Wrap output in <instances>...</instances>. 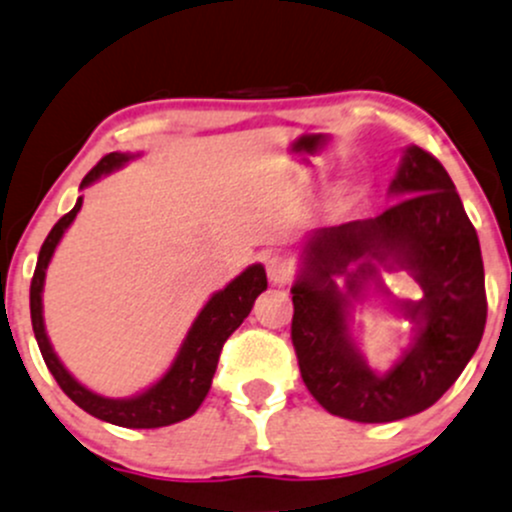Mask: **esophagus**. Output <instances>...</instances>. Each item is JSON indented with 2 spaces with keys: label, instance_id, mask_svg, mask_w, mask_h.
Instances as JSON below:
<instances>
[{
  "label": "esophagus",
  "instance_id": "34e87169",
  "mask_svg": "<svg viewBox=\"0 0 512 512\" xmlns=\"http://www.w3.org/2000/svg\"><path fill=\"white\" fill-rule=\"evenodd\" d=\"M294 274V262L286 255H272L267 260V277L274 286H284Z\"/></svg>",
  "mask_w": 512,
  "mask_h": 512
}]
</instances>
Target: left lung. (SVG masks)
Masks as SVG:
<instances>
[{
	"label": "left lung",
	"mask_w": 512,
	"mask_h": 512,
	"mask_svg": "<svg viewBox=\"0 0 512 512\" xmlns=\"http://www.w3.org/2000/svg\"><path fill=\"white\" fill-rule=\"evenodd\" d=\"M389 194L401 201L376 218L316 230L291 286V342L303 384L325 411L357 423H391L440 401L486 328L479 235L440 160L418 145L406 148ZM381 266L406 268L424 291L420 302H396L416 325L414 342L384 375L363 362L349 333L351 301L369 283L384 290Z\"/></svg>",
	"instance_id": "1"
}]
</instances>
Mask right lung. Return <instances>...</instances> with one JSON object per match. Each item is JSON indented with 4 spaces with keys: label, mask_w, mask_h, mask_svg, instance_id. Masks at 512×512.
Wrapping results in <instances>:
<instances>
[{
    "label": "right lung",
    "mask_w": 512,
    "mask_h": 512,
    "mask_svg": "<svg viewBox=\"0 0 512 512\" xmlns=\"http://www.w3.org/2000/svg\"><path fill=\"white\" fill-rule=\"evenodd\" d=\"M136 155L128 153H109L101 157L97 167L89 170L87 177L82 179L80 189L89 187L97 182L104 174L119 170L128 160ZM82 209V196L77 199L75 209L65 213L53 230L48 233L46 243L41 245L38 252L36 272L31 279V323L33 335H36L41 355L46 359L50 374L55 376L58 386L63 389L82 411H87L94 418L106 420L111 425H121V428H165V425L187 420L189 415L196 413V408L204 403L206 393L211 389L213 374H216L218 357H221L223 342H226L233 330L247 318L252 311V303L257 296L267 289V274L262 265H250L243 274L230 282L226 289L216 291L206 306L201 308L199 316L189 328L187 338L179 347L177 357L170 364L165 374L155 381L150 389L131 398H106L99 393L89 391L82 386L67 369L63 367L58 355L53 352L46 335V323H43V284H46V269L50 265L55 247L70 223L75 221L77 211Z\"/></svg>",
    "instance_id": "obj_1"
}]
</instances>
